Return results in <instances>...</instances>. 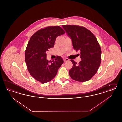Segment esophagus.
<instances>
[{"mask_svg":"<svg viewBox=\"0 0 122 122\" xmlns=\"http://www.w3.org/2000/svg\"><path fill=\"white\" fill-rule=\"evenodd\" d=\"M69 59L68 58H64V62H65L66 61H69Z\"/></svg>","mask_w":122,"mask_h":122,"instance_id":"obj_1","label":"esophagus"}]
</instances>
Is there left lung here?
<instances>
[{"label":"left lung","mask_w":122,"mask_h":122,"mask_svg":"<svg viewBox=\"0 0 122 122\" xmlns=\"http://www.w3.org/2000/svg\"><path fill=\"white\" fill-rule=\"evenodd\" d=\"M63 28L71 39L73 46L80 51L81 60L77 64L73 60L69 70L70 77L77 81L85 82L92 78L100 67L101 49L96 37L85 27L75 25H63Z\"/></svg>","instance_id":"obj_1"}]
</instances>
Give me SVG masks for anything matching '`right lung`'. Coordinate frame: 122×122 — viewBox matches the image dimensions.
Instances as JSON below:
<instances>
[{"instance_id":"obj_1","label":"right lung","mask_w":122,"mask_h":122,"mask_svg":"<svg viewBox=\"0 0 122 122\" xmlns=\"http://www.w3.org/2000/svg\"><path fill=\"white\" fill-rule=\"evenodd\" d=\"M65 33L59 26H49L39 30L30 37L26 48L25 58L30 75L41 83L52 80L64 63L57 56L55 60L46 59V52L53 47L56 38Z\"/></svg>"}]
</instances>
